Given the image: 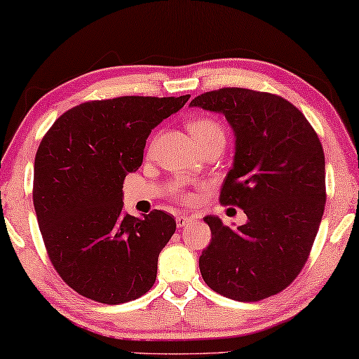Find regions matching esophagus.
Instances as JSON below:
<instances>
[{
	"instance_id": "esophagus-1",
	"label": "esophagus",
	"mask_w": 359,
	"mask_h": 359,
	"mask_svg": "<svg viewBox=\"0 0 359 359\" xmlns=\"http://www.w3.org/2000/svg\"><path fill=\"white\" fill-rule=\"evenodd\" d=\"M194 221V218L192 216H187V215H181V216H178V218H176V226H178L180 229L181 227H186L187 224H191V222Z\"/></svg>"
}]
</instances>
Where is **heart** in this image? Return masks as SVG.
<instances>
[{
  "label": "heart",
  "instance_id": "obj_1",
  "mask_svg": "<svg viewBox=\"0 0 359 359\" xmlns=\"http://www.w3.org/2000/svg\"><path fill=\"white\" fill-rule=\"evenodd\" d=\"M189 132H191L192 138H194V141H196V143H201V141L207 140L210 137H215V135H224V132H222V128H221L218 122H215L211 119H196V121H192L189 124ZM172 192H173V196L181 198L183 202H192L194 201L192 194L186 192L180 184H175L172 187Z\"/></svg>",
  "mask_w": 359,
  "mask_h": 359
}]
</instances>
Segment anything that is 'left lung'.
I'll return each mask as SVG.
<instances>
[{
	"label": "left lung",
	"mask_w": 359,
	"mask_h": 359,
	"mask_svg": "<svg viewBox=\"0 0 359 359\" xmlns=\"http://www.w3.org/2000/svg\"><path fill=\"white\" fill-rule=\"evenodd\" d=\"M226 117L235 138L232 168L219 201L248 221L237 229L205 216L211 242L198 257L211 290L252 302L283 291L312 250L326 202L325 152L294 104L242 87L202 93L191 102Z\"/></svg>",
	"instance_id": "left-lung-1"
}]
</instances>
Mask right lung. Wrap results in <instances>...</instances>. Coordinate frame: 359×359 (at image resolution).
Segmentation results:
<instances>
[{"mask_svg":"<svg viewBox=\"0 0 359 359\" xmlns=\"http://www.w3.org/2000/svg\"><path fill=\"white\" fill-rule=\"evenodd\" d=\"M191 95L119 97L62 114L34 157L33 203L58 275L81 296L124 304L151 290L175 233L172 215L124 213L122 184L143 163L152 128Z\"/></svg>","mask_w":359,"mask_h":359,"instance_id":"add662e5","label":"right lung"}]
</instances>
